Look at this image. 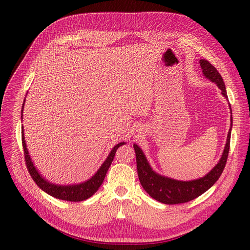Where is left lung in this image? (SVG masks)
<instances>
[{
	"label": "left lung",
	"mask_w": 250,
	"mask_h": 250,
	"mask_svg": "<svg viewBox=\"0 0 250 250\" xmlns=\"http://www.w3.org/2000/svg\"><path fill=\"white\" fill-rule=\"evenodd\" d=\"M201 68L203 70L204 76L217 84L219 89L222 91L221 93L226 99H228L227 91L225 87V83L223 81L220 73L214 65L208 62L206 60L200 61ZM230 105V104H229ZM230 110H231V106ZM232 114V110H231ZM232 115L230 118L231 127L227 136V142L223 151L221 159L216 164V166L204 177L189 180V181H181L173 178H169L159 173L155 172L150 166L145 154L142 149L134 144V148L136 152V159H137V169L138 175L143 188L145 189L150 196L156 201H158L167 205H176L187 203L198 198L201 194L206 192L208 188H211L216 181L221 176L223 170L225 168L228 153L230 149V138H231V129H232Z\"/></svg>",
	"instance_id": "1"
}]
</instances>
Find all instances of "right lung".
Instances as JSON below:
<instances>
[{
	"label": "right lung",
	"instance_id": "right-lung-1",
	"mask_svg": "<svg viewBox=\"0 0 250 250\" xmlns=\"http://www.w3.org/2000/svg\"><path fill=\"white\" fill-rule=\"evenodd\" d=\"M24 103L25 99L22 105V110H21V118L23 117V109H24ZM125 142L118 143L117 145H115L112 150L110 151L108 157L103 162V164L100 166V168L97 170V172L92 176L90 179L79 183V185H72V186H59L55 185V183L49 182L45 178L42 177V175L38 172V170L35 168L30 155L28 153V149L26 147V143H25V138H24V130L22 126V145H23V150H24V156H25V162L26 166H27L28 171L32 177V179L35 181L36 185L41 188L43 191L48 193L49 195L54 196L56 199L59 200H63V201H69V202H81L89 199L90 196L93 195L100 186L102 185V182L105 178V175L107 173V170L109 166L111 165V162L114 158V155L116 150L120 148L121 146L125 145Z\"/></svg>",
	"mask_w": 250,
	"mask_h": 250
}]
</instances>
